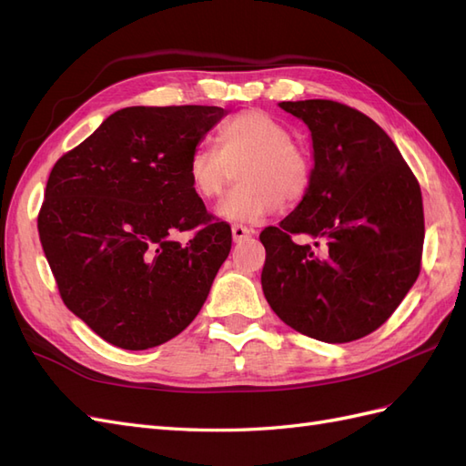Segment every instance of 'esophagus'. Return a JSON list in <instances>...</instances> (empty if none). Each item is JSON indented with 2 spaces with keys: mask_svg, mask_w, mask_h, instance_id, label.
Wrapping results in <instances>:
<instances>
[{
  "mask_svg": "<svg viewBox=\"0 0 466 466\" xmlns=\"http://www.w3.org/2000/svg\"><path fill=\"white\" fill-rule=\"evenodd\" d=\"M231 233H233V241L235 243H241V241H245V238L247 237H250L252 233H255V231H252L250 228H245V225H233V228H231Z\"/></svg>",
  "mask_w": 466,
  "mask_h": 466,
  "instance_id": "34e87169",
  "label": "esophagus"
}]
</instances>
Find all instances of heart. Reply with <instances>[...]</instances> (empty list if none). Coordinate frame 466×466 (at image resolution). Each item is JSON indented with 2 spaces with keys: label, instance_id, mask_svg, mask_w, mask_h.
<instances>
[{
  "label": "heart",
  "instance_id": "1",
  "mask_svg": "<svg viewBox=\"0 0 466 466\" xmlns=\"http://www.w3.org/2000/svg\"><path fill=\"white\" fill-rule=\"evenodd\" d=\"M216 149H196L187 167L190 188L200 198H216L238 163V185L216 214L231 223H257L286 202L301 200L311 185V159L291 142L284 124L262 110H245L219 126Z\"/></svg>",
  "mask_w": 466,
  "mask_h": 466
}]
</instances>
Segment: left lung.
<instances>
[{
	"instance_id": "obj_1",
	"label": "left lung",
	"mask_w": 466,
	"mask_h": 466,
	"mask_svg": "<svg viewBox=\"0 0 466 466\" xmlns=\"http://www.w3.org/2000/svg\"><path fill=\"white\" fill-rule=\"evenodd\" d=\"M278 106L305 122L315 165L298 208L260 233L264 298L301 334L358 340L394 313L420 274V185L385 130L360 110L322 98ZM293 234L321 250L295 244Z\"/></svg>"
}]
</instances>
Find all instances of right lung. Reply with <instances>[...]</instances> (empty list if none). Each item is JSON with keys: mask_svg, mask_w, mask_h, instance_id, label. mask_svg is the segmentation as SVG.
<instances>
[{"mask_svg": "<svg viewBox=\"0 0 466 466\" xmlns=\"http://www.w3.org/2000/svg\"><path fill=\"white\" fill-rule=\"evenodd\" d=\"M221 106H128L54 165L38 235L66 307L112 346L147 350L200 313L231 228L190 188ZM195 233L180 244L176 235Z\"/></svg>", "mask_w": 466, "mask_h": 466, "instance_id": "add662e5", "label": "right lung"}]
</instances>
